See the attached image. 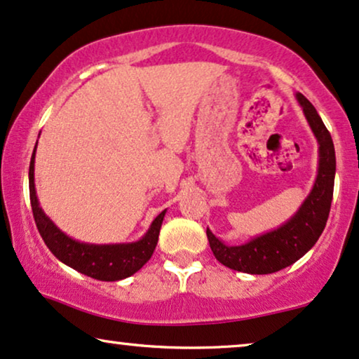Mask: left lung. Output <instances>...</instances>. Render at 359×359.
<instances>
[{"label":"left lung","mask_w":359,"mask_h":359,"mask_svg":"<svg viewBox=\"0 0 359 359\" xmlns=\"http://www.w3.org/2000/svg\"><path fill=\"white\" fill-rule=\"evenodd\" d=\"M297 100L304 109L306 122L320 145L318 175L315 184L299 211L285 224L267 234L254 237L245 244L226 245L211 231L206 229L214 257L232 271L254 273V276L282 271L304 257L313 248L327 226L333 199L334 171H337L333 140L323 120L320 118L318 111L306 100V97L297 94Z\"/></svg>","instance_id":"8db88e82"}]
</instances>
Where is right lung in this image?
Masks as SVG:
<instances>
[{
	"label": "right lung",
	"mask_w": 359,
	"mask_h": 359,
	"mask_svg": "<svg viewBox=\"0 0 359 359\" xmlns=\"http://www.w3.org/2000/svg\"><path fill=\"white\" fill-rule=\"evenodd\" d=\"M37 145V143H36ZM34 155L32 151L29 165V198L32 216H34L37 231L46 242L50 252L74 271L83 276L104 282L122 280L133 276L145 265L156 248L161 222L166 211H161L151 222L147 234L137 242L130 244H86L64 234L53 221L46 216L39 206L34 188Z\"/></svg>",
	"instance_id": "right-lung-1"
}]
</instances>
